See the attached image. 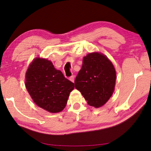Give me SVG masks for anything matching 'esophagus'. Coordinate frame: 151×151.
I'll return each mask as SVG.
<instances>
[{
  "instance_id": "obj_1",
  "label": "esophagus",
  "mask_w": 151,
  "mask_h": 151,
  "mask_svg": "<svg viewBox=\"0 0 151 151\" xmlns=\"http://www.w3.org/2000/svg\"><path fill=\"white\" fill-rule=\"evenodd\" d=\"M69 80H70L71 81H72V82H74V76H71V77L69 78Z\"/></svg>"
}]
</instances>
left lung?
<instances>
[{"label": "left lung", "mask_w": 151, "mask_h": 151, "mask_svg": "<svg viewBox=\"0 0 151 151\" xmlns=\"http://www.w3.org/2000/svg\"><path fill=\"white\" fill-rule=\"evenodd\" d=\"M116 78L115 68L109 59L102 53L94 52L83 58L81 69L74 83L89 105L100 108L112 96Z\"/></svg>", "instance_id": "left-lung-1"}]
</instances>
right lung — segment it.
Segmentation results:
<instances>
[{"instance_id":"1","label":"right lung","mask_w":151,"mask_h":151,"mask_svg":"<svg viewBox=\"0 0 151 151\" xmlns=\"http://www.w3.org/2000/svg\"><path fill=\"white\" fill-rule=\"evenodd\" d=\"M25 86L33 102L51 113L65 108L74 83L64 77L52 62L37 58L32 61L25 75Z\"/></svg>"}]
</instances>
